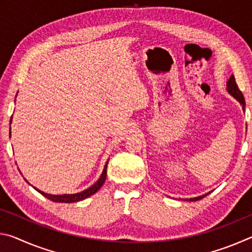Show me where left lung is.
Masks as SVG:
<instances>
[{
	"label": "left lung",
	"instance_id": "1",
	"mask_svg": "<svg viewBox=\"0 0 252 252\" xmlns=\"http://www.w3.org/2000/svg\"><path fill=\"white\" fill-rule=\"evenodd\" d=\"M227 90H228V92L230 93V94H231L232 96H234L236 97V99L240 102V104L242 105V109L245 110V105H246V101H245V97H244V94H242V92L239 90V88H238V85H237V83H236V80H234V76L233 75H231V78L229 79V81L227 82ZM210 193V192H209ZM209 193H206V194H203V195H200V197H197V198H192V199H187L188 201H198V200H200V199H202V198H204L206 197V195H208Z\"/></svg>",
	"mask_w": 252,
	"mask_h": 252
}]
</instances>
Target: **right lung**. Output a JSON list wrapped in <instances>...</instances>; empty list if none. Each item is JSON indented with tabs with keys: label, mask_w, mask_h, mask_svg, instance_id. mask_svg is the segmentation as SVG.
Masks as SVG:
<instances>
[{
	"label": "right lung",
	"mask_w": 252,
	"mask_h": 252,
	"mask_svg": "<svg viewBox=\"0 0 252 252\" xmlns=\"http://www.w3.org/2000/svg\"><path fill=\"white\" fill-rule=\"evenodd\" d=\"M11 121H12V117H11ZM11 130V129H10ZM10 134H11V131H10ZM106 167H108V162H106V164L104 165V169H103V172H102L101 177L99 180H97L94 185L92 187L89 188V189L82 191V192L80 193H75V194H61V195H54V194H48V193H44L40 191L39 189H36V191H39V192L44 195L45 198H48L49 200L53 202H76V201H81V200L83 199H87L88 197H90V195L94 194L97 190L100 189V188L103 186V183L105 181V178H106Z\"/></svg>",
	"instance_id": "1"
}]
</instances>
